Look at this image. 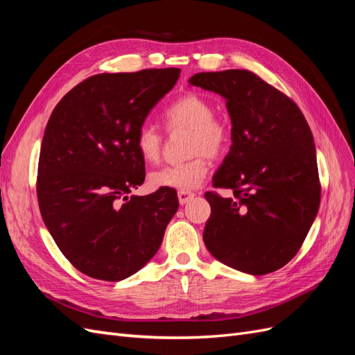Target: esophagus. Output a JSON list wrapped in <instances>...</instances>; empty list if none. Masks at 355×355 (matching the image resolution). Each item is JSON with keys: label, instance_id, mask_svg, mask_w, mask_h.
Wrapping results in <instances>:
<instances>
[{"label": "esophagus", "instance_id": "obj_1", "mask_svg": "<svg viewBox=\"0 0 355 355\" xmlns=\"http://www.w3.org/2000/svg\"><path fill=\"white\" fill-rule=\"evenodd\" d=\"M178 198H179L180 206H184V204H187L191 198H194V192H189V191H179V192H178Z\"/></svg>", "mask_w": 355, "mask_h": 355}]
</instances>
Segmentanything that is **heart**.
I'll return each mask as SVG.
<instances>
[{"instance_id":"b5f03b06","label":"heart","mask_w":355,"mask_h":355,"mask_svg":"<svg viewBox=\"0 0 355 355\" xmlns=\"http://www.w3.org/2000/svg\"><path fill=\"white\" fill-rule=\"evenodd\" d=\"M163 121L168 132L188 130L187 155L192 157L185 163L167 166L149 175V185L155 189L191 191L198 188L209 173L207 157H219L230 142V127L220 118L214 116V108L204 96L187 93L170 103ZM137 154L145 163H157L163 151V136L153 125L145 124L135 137Z\"/></svg>"}]
</instances>
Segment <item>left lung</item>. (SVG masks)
Segmentation results:
<instances>
[{
	"label": "left lung",
	"mask_w": 355,
	"mask_h": 355,
	"mask_svg": "<svg viewBox=\"0 0 355 355\" xmlns=\"http://www.w3.org/2000/svg\"><path fill=\"white\" fill-rule=\"evenodd\" d=\"M227 101L231 118L228 155L207 192L211 214L202 240L234 270L263 275L297 253L320 207L313 133L296 103L244 69L200 72L188 80Z\"/></svg>",
	"instance_id": "8db88e82"
}]
</instances>
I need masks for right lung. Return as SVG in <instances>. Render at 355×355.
<instances>
[{"mask_svg": "<svg viewBox=\"0 0 355 355\" xmlns=\"http://www.w3.org/2000/svg\"><path fill=\"white\" fill-rule=\"evenodd\" d=\"M180 69L99 73L63 96L42 137L37 196L63 256L96 280L121 282L158 252L175 189L132 196L145 180L135 137Z\"/></svg>", "mask_w": 355, "mask_h": 355, "instance_id": "right-lung-1", "label": "right lung"}]
</instances>
